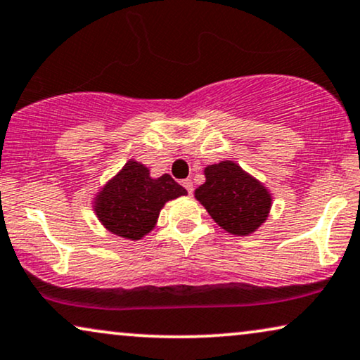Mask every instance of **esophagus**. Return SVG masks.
<instances>
[{"label": "esophagus", "instance_id": "34e87169", "mask_svg": "<svg viewBox=\"0 0 360 360\" xmlns=\"http://www.w3.org/2000/svg\"><path fill=\"white\" fill-rule=\"evenodd\" d=\"M181 185L185 186V190L188 191V193H191V191H193V181H191L190 179H186V180L181 181Z\"/></svg>", "mask_w": 360, "mask_h": 360}]
</instances>
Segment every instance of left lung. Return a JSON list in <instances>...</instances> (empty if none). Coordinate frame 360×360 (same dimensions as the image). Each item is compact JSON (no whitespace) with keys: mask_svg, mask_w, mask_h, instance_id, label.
<instances>
[{"mask_svg":"<svg viewBox=\"0 0 360 360\" xmlns=\"http://www.w3.org/2000/svg\"><path fill=\"white\" fill-rule=\"evenodd\" d=\"M205 184L195 190V198L223 230L248 236L263 225L271 210V193L231 160L205 169Z\"/></svg>","mask_w":360,"mask_h":360,"instance_id":"1","label":"left lung"}]
</instances>
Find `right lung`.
<instances>
[{
  "mask_svg": "<svg viewBox=\"0 0 360 360\" xmlns=\"http://www.w3.org/2000/svg\"><path fill=\"white\" fill-rule=\"evenodd\" d=\"M186 195L169 174L152 179L150 170L134 158L97 191L94 212L110 233L140 240L157 225L163 205Z\"/></svg>",
  "mask_w": 360,
  "mask_h": 360,
  "instance_id": "1",
  "label": "right lung"
}]
</instances>
